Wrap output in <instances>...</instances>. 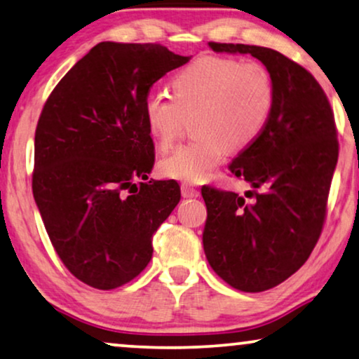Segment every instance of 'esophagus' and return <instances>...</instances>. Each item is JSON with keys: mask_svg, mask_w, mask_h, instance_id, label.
Here are the masks:
<instances>
[{"mask_svg": "<svg viewBox=\"0 0 359 359\" xmlns=\"http://www.w3.org/2000/svg\"><path fill=\"white\" fill-rule=\"evenodd\" d=\"M181 194H183V198H198L199 189L194 188L193 184L183 183L181 184Z\"/></svg>", "mask_w": 359, "mask_h": 359, "instance_id": "esophagus-1", "label": "esophagus"}]
</instances>
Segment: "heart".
Wrapping results in <instances>:
<instances>
[{"instance_id":"heart-1","label":"heart","mask_w":359,"mask_h":359,"mask_svg":"<svg viewBox=\"0 0 359 359\" xmlns=\"http://www.w3.org/2000/svg\"><path fill=\"white\" fill-rule=\"evenodd\" d=\"M173 97L151 91L144 119L161 149L178 139L184 117L194 116L196 139L160 161L166 178L199 183L222 161L225 150L238 151L258 139L271 116L276 88L259 62L204 55L176 73Z\"/></svg>"}]
</instances>
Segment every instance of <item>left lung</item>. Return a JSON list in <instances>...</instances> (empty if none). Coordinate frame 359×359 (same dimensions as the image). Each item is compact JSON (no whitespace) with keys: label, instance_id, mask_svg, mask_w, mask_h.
I'll return each instance as SVG.
<instances>
[{"label":"left lung","instance_id":"obj_1","mask_svg":"<svg viewBox=\"0 0 359 359\" xmlns=\"http://www.w3.org/2000/svg\"><path fill=\"white\" fill-rule=\"evenodd\" d=\"M209 47L258 58L276 88L266 127L229 165L252 184L248 199L212 186L201 189L210 268L238 291L262 292L296 273L320 237L338 160L335 117L316 78L283 53L245 43Z\"/></svg>","mask_w":359,"mask_h":359}]
</instances>
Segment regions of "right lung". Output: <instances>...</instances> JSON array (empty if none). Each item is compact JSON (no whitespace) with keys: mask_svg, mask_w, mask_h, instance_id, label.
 <instances>
[{"mask_svg":"<svg viewBox=\"0 0 359 359\" xmlns=\"http://www.w3.org/2000/svg\"><path fill=\"white\" fill-rule=\"evenodd\" d=\"M189 58L160 43L100 42L43 104L34 199L62 263L88 286L109 291L139 276L151 237L180 203L175 180L145 181L155 147L142 104Z\"/></svg>","mask_w":359,"mask_h":359,"instance_id":"add662e5","label":"right lung"}]
</instances>
